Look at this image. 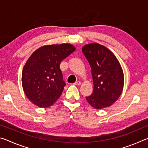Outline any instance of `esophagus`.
<instances>
[{
	"label": "esophagus",
	"instance_id": "obj_1",
	"mask_svg": "<svg viewBox=\"0 0 148 148\" xmlns=\"http://www.w3.org/2000/svg\"><path fill=\"white\" fill-rule=\"evenodd\" d=\"M80 84H81V82H80L79 81H77L76 82H75L74 84H73V85H74V86H79Z\"/></svg>",
	"mask_w": 148,
	"mask_h": 148
}]
</instances>
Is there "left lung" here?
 I'll return each instance as SVG.
<instances>
[{
    "label": "left lung",
    "mask_w": 148,
    "mask_h": 148,
    "mask_svg": "<svg viewBox=\"0 0 148 148\" xmlns=\"http://www.w3.org/2000/svg\"><path fill=\"white\" fill-rule=\"evenodd\" d=\"M82 50L91 66L94 86L87 101L98 110L112 106L121 95L124 86L119 61L109 49L98 43L85 45Z\"/></svg>",
    "instance_id": "left-lung-1"
}]
</instances>
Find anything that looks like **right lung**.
Returning a JSON list of instances; mask_svg holds the SVG:
<instances>
[{"mask_svg": "<svg viewBox=\"0 0 148 148\" xmlns=\"http://www.w3.org/2000/svg\"><path fill=\"white\" fill-rule=\"evenodd\" d=\"M76 50L71 44L46 45L37 49L27 60L21 76L23 91L40 108L53 105L65 86L61 62Z\"/></svg>", "mask_w": 148, "mask_h": 148, "instance_id": "add662e5", "label": "right lung"}]
</instances>
